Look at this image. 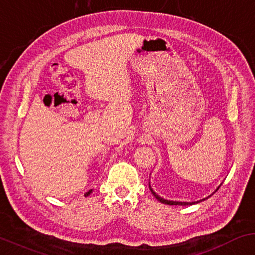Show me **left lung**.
<instances>
[{
	"label": "left lung",
	"mask_w": 255,
	"mask_h": 255,
	"mask_svg": "<svg viewBox=\"0 0 255 255\" xmlns=\"http://www.w3.org/2000/svg\"><path fill=\"white\" fill-rule=\"evenodd\" d=\"M222 183L223 181H221V183L219 184V186H217V188L212 191V193L210 194V195H208L207 197H204V198H201V199H199V200H195V201H179V200H168V199H166V198H163V197H160L158 194H156L154 191V189L152 188V187H150V183H149V189H150V191H152V194L154 195V197L155 198H156L158 201H160V202H163V204H165V205H170V206H190V205H195V204H199V202H201V201H205L206 199H208L209 198V197H211L212 195H214L216 191L220 188V186L222 185Z\"/></svg>",
	"instance_id": "left-lung-1"
}]
</instances>
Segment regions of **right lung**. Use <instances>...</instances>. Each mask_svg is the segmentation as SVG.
<instances>
[{
  "mask_svg": "<svg viewBox=\"0 0 255 255\" xmlns=\"http://www.w3.org/2000/svg\"><path fill=\"white\" fill-rule=\"evenodd\" d=\"M91 193H92V189H90L89 191H87V193L85 194V197H88V196H89Z\"/></svg>",
  "mask_w": 255,
  "mask_h": 255,
  "instance_id": "obj_1",
  "label": "right lung"
}]
</instances>
